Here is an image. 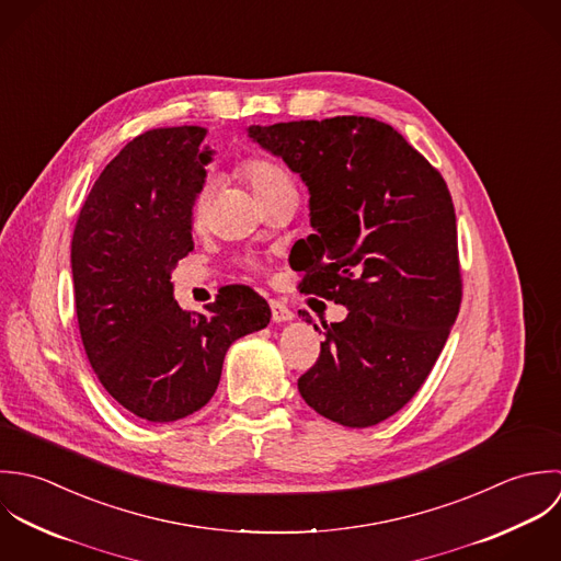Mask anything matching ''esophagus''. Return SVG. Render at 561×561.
I'll return each instance as SVG.
<instances>
[{
	"instance_id": "obj_1",
	"label": "esophagus",
	"mask_w": 561,
	"mask_h": 561,
	"mask_svg": "<svg viewBox=\"0 0 561 561\" xmlns=\"http://www.w3.org/2000/svg\"><path fill=\"white\" fill-rule=\"evenodd\" d=\"M271 314H273L275 323H284V321H290L295 317V312L279 299H271Z\"/></svg>"
}]
</instances>
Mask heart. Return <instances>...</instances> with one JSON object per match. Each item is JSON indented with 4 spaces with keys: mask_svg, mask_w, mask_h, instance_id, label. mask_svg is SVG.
Listing matches in <instances>:
<instances>
[{
    "mask_svg": "<svg viewBox=\"0 0 561 561\" xmlns=\"http://www.w3.org/2000/svg\"><path fill=\"white\" fill-rule=\"evenodd\" d=\"M238 173L247 180V184L253 188V193L257 195V199H264L266 195L284 188V186H295L290 175L275 164L273 160L266 158H247L238 164ZM210 186L202 184L191 202V217L193 224L202 225L208 217V208H210Z\"/></svg>",
    "mask_w": 561,
    "mask_h": 561,
    "instance_id": "heart-1",
    "label": "heart"
}]
</instances>
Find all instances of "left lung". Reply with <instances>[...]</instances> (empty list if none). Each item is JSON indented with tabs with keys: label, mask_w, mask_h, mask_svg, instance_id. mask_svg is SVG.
<instances>
[{
	"label": "left lung",
	"mask_w": 561,
	"mask_h": 561,
	"mask_svg": "<svg viewBox=\"0 0 561 561\" xmlns=\"http://www.w3.org/2000/svg\"><path fill=\"white\" fill-rule=\"evenodd\" d=\"M249 136L310 188L314 233L290 253L299 290L348 308L342 323H325L299 392L337 425L373 427L421 390L461 306L447 182L370 116L253 125Z\"/></svg>",
	"instance_id": "left-lung-1"
}]
</instances>
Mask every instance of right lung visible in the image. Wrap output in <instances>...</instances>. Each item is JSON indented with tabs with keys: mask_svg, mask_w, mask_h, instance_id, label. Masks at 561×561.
I'll list each match as a JSON object with an SVG mask.
<instances>
[{
	"mask_svg": "<svg viewBox=\"0 0 561 561\" xmlns=\"http://www.w3.org/2000/svg\"><path fill=\"white\" fill-rule=\"evenodd\" d=\"M206 134L199 125L153 127L129 140L93 184L71 238L87 357L114 401L149 423L202 410L229 344L271 321L266 299L242 284L224 286L199 317L173 299L171 271L193 251Z\"/></svg>",
	"mask_w": 561,
	"mask_h": 561,
	"instance_id": "add662e5",
	"label": "right lung"
}]
</instances>
